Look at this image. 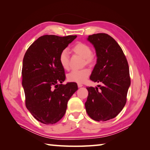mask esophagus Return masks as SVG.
I'll return each mask as SVG.
<instances>
[{"label": "esophagus", "mask_w": 150, "mask_h": 150, "mask_svg": "<svg viewBox=\"0 0 150 150\" xmlns=\"http://www.w3.org/2000/svg\"><path fill=\"white\" fill-rule=\"evenodd\" d=\"M77 85H78V87H83V86L82 84H81V83H78Z\"/></svg>", "instance_id": "34e87169"}]
</instances>
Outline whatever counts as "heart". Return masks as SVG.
I'll return each mask as SVG.
<instances>
[{
	"label": "heart",
	"instance_id": "obj_1",
	"mask_svg": "<svg viewBox=\"0 0 150 150\" xmlns=\"http://www.w3.org/2000/svg\"><path fill=\"white\" fill-rule=\"evenodd\" d=\"M72 50L76 54L80 55L85 59V63L90 66L95 64L96 58L92 54V49L89 45L85 43L79 42L73 47ZM59 62L64 69H68L69 67V57L67 50H63L59 56ZM90 75V70L83 69L81 70H73L67 75V79L70 82L82 83L87 80Z\"/></svg>",
	"mask_w": 150,
	"mask_h": 150
}]
</instances>
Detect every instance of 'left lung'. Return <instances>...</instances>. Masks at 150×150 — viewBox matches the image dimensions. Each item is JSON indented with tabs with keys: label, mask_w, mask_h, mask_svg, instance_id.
<instances>
[{
	"label": "left lung",
	"mask_w": 150,
	"mask_h": 150,
	"mask_svg": "<svg viewBox=\"0 0 150 150\" xmlns=\"http://www.w3.org/2000/svg\"><path fill=\"white\" fill-rule=\"evenodd\" d=\"M93 45L96 63L90 79L100 83L98 87H87L88 92L85 104L88 115L94 120L106 121L116 117L126 103L130 86L128 63L120 45L105 33L88 35Z\"/></svg>",
	"instance_id": "8db88e82"
}]
</instances>
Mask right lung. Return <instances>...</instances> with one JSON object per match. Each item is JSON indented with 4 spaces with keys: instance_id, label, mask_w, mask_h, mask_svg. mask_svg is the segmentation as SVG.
Instances as JSON below:
<instances>
[{
    "instance_id": "add662e5",
    "label": "right lung",
    "mask_w": 150,
    "mask_h": 150,
    "mask_svg": "<svg viewBox=\"0 0 150 150\" xmlns=\"http://www.w3.org/2000/svg\"><path fill=\"white\" fill-rule=\"evenodd\" d=\"M77 35H44L27 50L22 63V87L26 106L38 121L54 124L64 116L67 102L78 89L75 83L65 80L59 62L60 53Z\"/></svg>"
}]
</instances>
